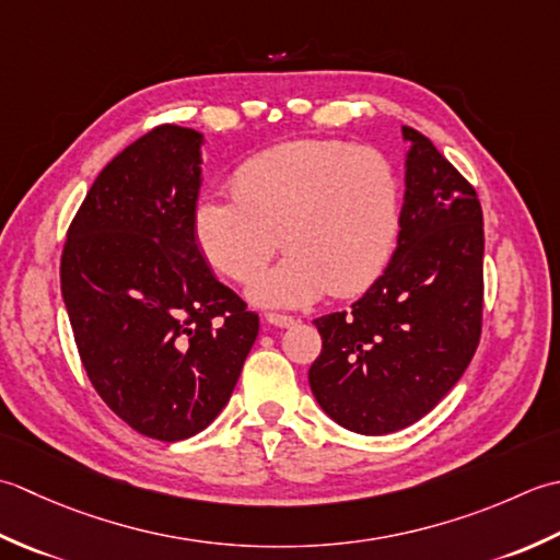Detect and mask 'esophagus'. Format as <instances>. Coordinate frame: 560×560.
<instances>
[{"mask_svg": "<svg viewBox=\"0 0 560 560\" xmlns=\"http://www.w3.org/2000/svg\"><path fill=\"white\" fill-rule=\"evenodd\" d=\"M266 322L272 324V326H280V328H290L296 324L294 316H288V314H276V312H268L266 314Z\"/></svg>", "mask_w": 560, "mask_h": 560, "instance_id": "1", "label": "esophagus"}]
</instances>
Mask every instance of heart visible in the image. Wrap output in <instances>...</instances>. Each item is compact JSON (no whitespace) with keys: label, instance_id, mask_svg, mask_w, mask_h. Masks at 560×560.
Instances as JSON below:
<instances>
[{"label":"heart","instance_id":"b5f03b06","mask_svg":"<svg viewBox=\"0 0 560 560\" xmlns=\"http://www.w3.org/2000/svg\"><path fill=\"white\" fill-rule=\"evenodd\" d=\"M232 192L234 200L202 198L192 232L205 260L236 282L254 280L282 236L290 256L250 290L264 304L364 292L389 264L401 230V180L374 147L282 142L246 159Z\"/></svg>","mask_w":560,"mask_h":560}]
</instances>
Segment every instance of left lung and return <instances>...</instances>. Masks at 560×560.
I'll return each mask as SVG.
<instances>
[{
	"mask_svg": "<svg viewBox=\"0 0 560 560\" xmlns=\"http://www.w3.org/2000/svg\"><path fill=\"white\" fill-rule=\"evenodd\" d=\"M406 198L384 276L316 318L310 386L324 413L360 435L413 425L469 368L483 324V212L476 188L425 135L404 125Z\"/></svg>",
	"mask_w": 560,
	"mask_h": 560,
	"instance_id": "obj_1",
	"label": "left lung"
}]
</instances>
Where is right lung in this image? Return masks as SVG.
I'll list each match as a JSON object with an SVG mask.
<instances>
[{
  "label": "right lung",
  "instance_id": "add662e5",
  "mask_svg": "<svg viewBox=\"0 0 560 560\" xmlns=\"http://www.w3.org/2000/svg\"><path fill=\"white\" fill-rule=\"evenodd\" d=\"M202 135L159 125L96 176L67 230L60 282L104 404L144 438L178 442L230 401L258 314L212 276L192 232Z\"/></svg>",
  "mask_w": 560,
  "mask_h": 560
}]
</instances>
